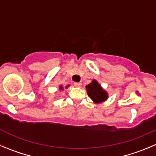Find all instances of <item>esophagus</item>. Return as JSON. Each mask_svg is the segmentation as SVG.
<instances>
[{"label": "esophagus", "instance_id": "obj_1", "mask_svg": "<svg viewBox=\"0 0 156 156\" xmlns=\"http://www.w3.org/2000/svg\"><path fill=\"white\" fill-rule=\"evenodd\" d=\"M73 85H74L75 87H81L82 85V83H73Z\"/></svg>", "mask_w": 156, "mask_h": 156}]
</instances>
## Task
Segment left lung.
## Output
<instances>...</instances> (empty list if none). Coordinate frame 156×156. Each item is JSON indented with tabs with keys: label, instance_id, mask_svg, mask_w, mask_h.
<instances>
[{
	"label": "left lung",
	"instance_id": "obj_1",
	"mask_svg": "<svg viewBox=\"0 0 156 156\" xmlns=\"http://www.w3.org/2000/svg\"><path fill=\"white\" fill-rule=\"evenodd\" d=\"M87 95L95 102H101L108 99V94L101 88V85L96 80L86 86Z\"/></svg>",
	"mask_w": 156,
	"mask_h": 156
}]
</instances>
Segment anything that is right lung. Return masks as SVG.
Instances as JSON below:
<instances>
[{"instance_id":"add662e5","label":"right lung","mask_w":156,"mask_h":156,"mask_svg":"<svg viewBox=\"0 0 156 156\" xmlns=\"http://www.w3.org/2000/svg\"><path fill=\"white\" fill-rule=\"evenodd\" d=\"M59 89H60V90H61V89H62V87L60 86V87H59Z\"/></svg>"}]
</instances>
